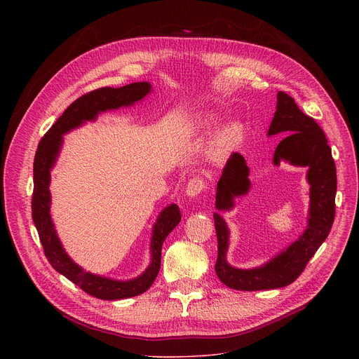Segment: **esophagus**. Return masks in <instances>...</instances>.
<instances>
[{
	"instance_id": "34e87169",
	"label": "esophagus",
	"mask_w": 359,
	"mask_h": 359,
	"mask_svg": "<svg viewBox=\"0 0 359 359\" xmlns=\"http://www.w3.org/2000/svg\"><path fill=\"white\" fill-rule=\"evenodd\" d=\"M206 187V183H204L203 177L200 176H194L193 179L189 180L187 186H186V194L189 197H196L197 194H200L203 191V189Z\"/></svg>"
}]
</instances>
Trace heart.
Listing matches in <instances>:
<instances>
[{"instance_id":"1","label":"heart","mask_w":359,"mask_h":359,"mask_svg":"<svg viewBox=\"0 0 359 359\" xmlns=\"http://www.w3.org/2000/svg\"><path fill=\"white\" fill-rule=\"evenodd\" d=\"M245 136V129L241 122H230L223 126L213 142V155L216 158H223L238 147Z\"/></svg>"}]
</instances>
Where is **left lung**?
Wrapping results in <instances>:
<instances>
[{
	"instance_id": "left-lung-1",
	"label": "left lung",
	"mask_w": 359,
	"mask_h": 359,
	"mask_svg": "<svg viewBox=\"0 0 359 359\" xmlns=\"http://www.w3.org/2000/svg\"><path fill=\"white\" fill-rule=\"evenodd\" d=\"M281 133L285 136L274 151V165L285 161L294 166H306V180L310 183L309 224L304 233L284 251L262 267L240 270L226 260L229 248V229L219 213H215L217 234L216 274L223 284L233 290L259 291L281 288L298 278L316 251L328 237L335 217L337 169L328 140L318 123L305 115L294 97L280 90L277 111L269 129V136ZM250 169L240 153H233L227 161L217 183L216 209L230 210L234 197L250 190Z\"/></svg>"
}]
</instances>
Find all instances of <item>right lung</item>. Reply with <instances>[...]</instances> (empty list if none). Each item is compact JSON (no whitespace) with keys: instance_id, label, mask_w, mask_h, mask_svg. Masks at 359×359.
<instances>
[{"instance_id":"obj_1","label":"right lung","mask_w":359,"mask_h":359,"mask_svg":"<svg viewBox=\"0 0 359 359\" xmlns=\"http://www.w3.org/2000/svg\"><path fill=\"white\" fill-rule=\"evenodd\" d=\"M150 92L149 82H135L121 88H99L82 95L67 108L60 119L41 139L34 159V193L32 220L38 230L45 257L58 273L65 276L81 290L100 299H123L139 295L150 288L161 270L162 245L170 231L179 224L182 215L177 204H170L159 215L150 240L151 263L144 273L129 281H116L90 274L72 262L65 252L54 223L50 220V169L55 165L62 144V135L81 126L86 121H95L99 112L133 105Z\"/></svg>"}]
</instances>
